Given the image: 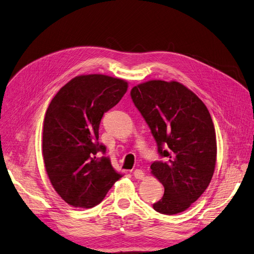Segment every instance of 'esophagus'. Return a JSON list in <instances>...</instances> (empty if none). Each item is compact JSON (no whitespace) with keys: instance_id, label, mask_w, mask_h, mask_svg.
I'll list each match as a JSON object with an SVG mask.
<instances>
[{"instance_id":"34e87169","label":"esophagus","mask_w":254,"mask_h":254,"mask_svg":"<svg viewBox=\"0 0 254 254\" xmlns=\"http://www.w3.org/2000/svg\"><path fill=\"white\" fill-rule=\"evenodd\" d=\"M132 175H133V177H134L135 179H143L144 176H145L143 171H141V170H134L132 172Z\"/></svg>"}]
</instances>
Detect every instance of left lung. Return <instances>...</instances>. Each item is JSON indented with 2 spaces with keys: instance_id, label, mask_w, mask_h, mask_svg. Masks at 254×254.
Returning a JSON list of instances; mask_svg holds the SVG:
<instances>
[{
  "instance_id": "left-lung-1",
  "label": "left lung",
  "mask_w": 254,
  "mask_h": 254,
  "mask_svg": "<svg viewBox=\"0 0 254 254\" xmlns=\"http://www.w3.org/2000/svg\"><path fill=\"white\" fill-rule=\"evenodd\" d=\"M134 106L155 137L157 160L150 166L164 187L153 203L161 214L186 211L209 187L216 163V135L209 110L177 81L150 80L130 91Z\"/></svg>"
}]
</instances>
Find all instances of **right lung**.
Listing matches in <instances>:
<instances>
[{"label":"right lung","instance_id":"right-lung-1","mask_svg":"<svg viewBox=\"0 0 254 254\" xmlns=\"http://www.w3.org/2000/svg\"><path fill=\"white\" fill-rule=\"evenodd\" d=\"M127 88L126 81L110 76L82 75L52 99L44 118L43 160L53 188L70 205H97L123 176L105 156L98 129L104 113L121 101Z\"/></svg>","mask_w":254,"mask_h":254}]
</instances>
